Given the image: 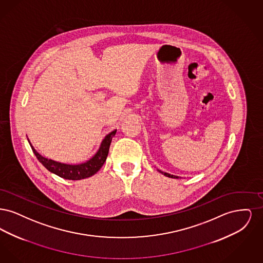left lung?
<instances>
[{
    "label": "left lung",
    "instance_id": "8db88e82",
    "mask_svg": "<svg viewBox=\"0 0 263 263\" xmlns=\"http://www.w3.org/2000/svg\"><path fill=\"white\" fill-rule=\"evenodd\" d=\"M161 174H163V175H165V176H167V177H171V178H178L179 176H176V175H171V174H167V173H163L162 171H160V170H158Z\"/></svg>",
    "mask_w": 263,
    "mask_h": 263
}]
</instances>
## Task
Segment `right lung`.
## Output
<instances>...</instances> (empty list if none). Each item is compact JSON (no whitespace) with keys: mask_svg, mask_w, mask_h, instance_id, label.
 I'll return each mask as SVG.
<instances>
[{"mask_svg":"<svg viewBox=\"0 0 263 263\" xmlns=\"http://www.w3.org/2000/svg\"><path fill=\"white\" fill-rule=\"evenodd\" d=\"M116 133V129L111 131L109 134H107L100 143V148L98 152L89 159L87 162L77 164H70V163H60L53 161L51 159H47L43 156H41L37 151L33 148L30 141L28 140V143L32 149V152L36 156L38 161L42 163L43 166H45L50 173L54 175H58L65 179H71V180H80L84 178H88L93 175H96L100 170V167L103 165L105 162L109 147Z\"/></svg>","mask_w":263,"mask_h":263,"instance_id":"add662e5","label":"right lung"}]
</instances>
